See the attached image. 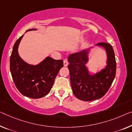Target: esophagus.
Returning <instances> with one entry per match:
<instances>
[{
    "label": "esophagus",
    "mask_w": 132,
    "mask_h": 132,
    "mask_svg": "<svg viewBox=\"0 0 132 132\" xmlns=\"http://www.w3.org/2000/svg\"><path fill=\"white\" fill-rule=\"evenodd\" d=\"M68 64H69V62H68V60H67V59H64V60H63V64H64V66H67L68 65Z\"/></svg>",
    "instance_id": "esophagus-1"
}]
</instances>
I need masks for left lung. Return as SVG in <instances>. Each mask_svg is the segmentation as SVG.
<instances>
[{"instance_id": "1", "label": "left lung", "mask_w": 132, "mask_h": 132, "mask_svg": "<svg viewBox=\"0 0 132 132\" xmlns=\"http://www.w3.org/2000/svg\"><path fill=\"white\" fill-rule=\"evenodd\" d=\"M95 46L105 49L107 59L105 68L95 74L90 73L86 66L91 48L71 54L68 59L73 93L82 101H93L103 97L116 76V62L113 47L106 43H98Z\"/></svg>"}]
</instances>
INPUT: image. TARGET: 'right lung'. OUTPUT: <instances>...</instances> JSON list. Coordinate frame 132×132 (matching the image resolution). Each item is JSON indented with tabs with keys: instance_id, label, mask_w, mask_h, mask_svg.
Masks as SVG:
<instances>
[{
	"instance_id": "right-lung-1",
	"label": "right lung",
	"mask_w": 132,
	"mask_h": 132,
	"mask_svg": "<svg viewBox=\"0 0 132 132\" xmlns=\"http://www.w3.org/2000/svg\"><path fill=\"white\" fill-rule=\"evenodd\" d=\"M23 36L15 42L10 58L12 77L16 87L23 95L34 99L42 98L50 91L55 78L63 66V61L48 56L36 65L27 63L18 53V47Z\"/></svg>"
}]
</instances>
